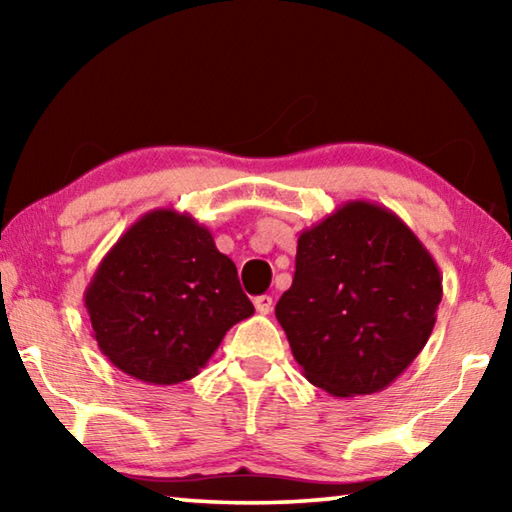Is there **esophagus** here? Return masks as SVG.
Returning a JSON list of instances; mask_svg holds the SVG:
<instances>
[{
    "mask_svg": "<svg viewBox=\"0 0 512 512\" xmlns=\"http://www.w3.org/2000/svg\"><path fill=\"white\" fill-rule=\"evenodd\" d=\"M255 309H257V314H271V309H273V298L271 296H259V298H255Z\"/></svg>",
    "mask_w": 512,
    "mask_h": 512,
    "instance_id": "esophagus-1",
    "label": "esophagus"
}]
</instances>
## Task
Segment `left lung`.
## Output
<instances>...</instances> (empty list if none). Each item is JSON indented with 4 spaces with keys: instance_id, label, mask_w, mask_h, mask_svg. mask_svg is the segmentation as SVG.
I'll return each instance as SVG.
<instances>
[{
    "instance_id": "8db88e82",
    "label": "left lung",
    "mask_w": 512,
    "mask_h": 512,
    "mask_svg": "<svg viewBox=\"0 0 512 512\" xmlns=\"http://www.w3.org/2000/svg\"><path fill=\"white\" fill-rule=\"evenodd\" d=\"M443 275L400 216L348 201L298 237L275 318L311 384L334 397L384 391L436 325Z\"/></svg>"
}]
</instances>
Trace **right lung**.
Here are the masks:
<instances>
[{
  "label": "right lung",
  "mask_w": 512,
  "mask_h": 512,
  "mask_svg": "<svg viewBox=\"0 0 512 512\" xmlns=\"http://www.w3.org/2000/svg\"><path fill=\"white\" fill-rule=\"evenodd\" d=\"M83 300L112 366L155 386L196 377L225 332L255 314L212 232L171 207L146 212L119 237Z\"/></svg>",
  "instance_id": "add662e5"
}]
</instances>
